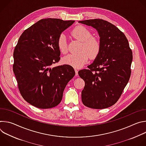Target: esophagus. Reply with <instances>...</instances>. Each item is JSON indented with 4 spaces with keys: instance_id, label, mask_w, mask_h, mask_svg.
I'll return each mask as SVG.
<instances>
[{
    "instance_id": "34e87169",
    "label": "esophagus",
    "mask_w": 146,
    "mask_h": 146,
    "mask_svg": "<svg viewBox=\"0 0 146 146\" xmlns=\"http://www.w3.org/2000/svg\"><path fill=\"white\" fill-rule=\"evenodd\" d=\"M74 70H75V73H76V76H78V69L77 68H75L74 69Z\"/></svg>"
}]
</instances>
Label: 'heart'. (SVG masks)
I'll return each mask as SVG.
<instances>
[{
	"label": "heart",
	"mask_w": 146,
	"mask_h": 146,
	"mask_svg": "<svg viewBox=\"0 0 146 146\" xmlns=\"http://www.w3.org/2000/svg\"><path fill=\"white\" fill-rule=\"evenodd\" d=\"M71 35L74 38L82 42L80 49L81 52L64 57L63 62L74 68H80L88 61L89 56L91 58H95L98 55L100 51V43L98 38L92 37L91 32L84 27H75L71 32ZM57 46L62 54H65L68 52L66 37L65 34L62 33L59 35Z\"/></svg>",
	"instance_id": "heart-1"
}]
</instances>
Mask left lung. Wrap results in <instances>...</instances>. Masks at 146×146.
Returning a JSON list of instances; mask_svg holds the SVG:
<instances>
[{
	"label": "left lung",
	"mask_w": 146,
	"mask_h": 146,
	"mask_svg": "<svg viewBox=\"0 0 146 146\" xmlns=\"http://www.w3.org/2000/svg\"><path fill=\"white\" fill-rule=\"evenodd\" d=\"M96 29L100 37V51L88 69L78 71L85 82L81 100L90 108L103 109L118 101L129 81L132 51L128 41L118 28L101 19L80 21Z\"/></svg>",
	"instance_id": "8db88e82"
}]
</instances>
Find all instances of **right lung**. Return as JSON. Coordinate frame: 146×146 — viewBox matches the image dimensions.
I'll list each match as a JSON object with an SVG mask.
<instances>
[{
  "label": "right lung",
  "mask_w": 146,
  "mask_h": 146,
  "mask_svg": "<svg viewBox=\"0 0 146 146\" xmlns=\"http://www.w3.org/2000/svg\"><path fill=\"white\" fill-rule=\"evenodd\" d=\"M74 21L40 19L21 35L15 47L13 72L23 98L39 109L58 105L68 82L74 76L72 66L51 68L60 60L57 41Z\"/></svg>",
  "instance_id": "right-lung-1"
}]
</instances>
